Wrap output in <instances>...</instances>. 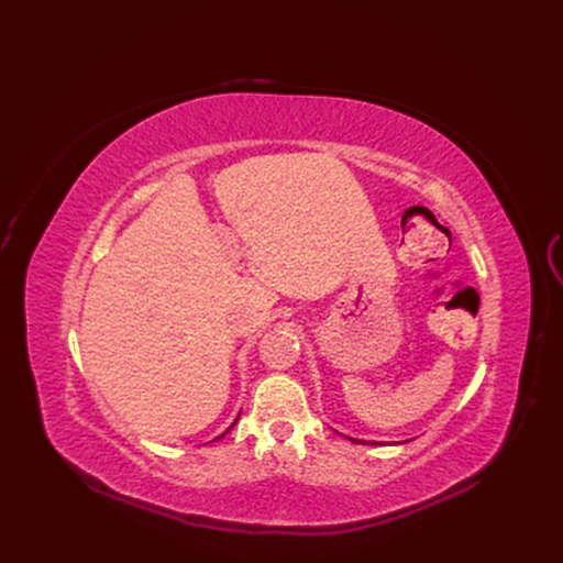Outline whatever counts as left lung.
Instances as JSON below:
<instances>
[{
	"instance_id": "8db88e82",
	"label": "left lung",
	"mask_w": 563,
	"mask_h": 563,
	"mask_svg": "<svg viewBox=\"0 0 563 563\" xmlns=\"http://www.w3.org/2000/svg\"><path fill=\"white\" fill-rule=\"evenodd\" d=\"M349 440H353V442H363V440H356V438H349Z\"/></svg>"
}]
</instances>
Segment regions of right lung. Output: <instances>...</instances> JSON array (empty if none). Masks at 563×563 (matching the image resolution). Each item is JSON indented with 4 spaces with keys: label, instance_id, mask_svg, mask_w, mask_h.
Wrapping results in <instances>:
<instances>
[{
    "label": "right lung",
    "instance_id": "obj_1",
    "mask_svg": "<svg viewBox=\"0 0 563 563\" xmlns=\"http://www.w3.org/2000/svg\"><path fill=\"white\" fill-rule=\"evenodd\" d=\"M232 427H234V424H232ZM232 427H230V429H232ZM225 433H228V431H225ZM219 438H221V435H219Z\"/></svg>",
    "mask_w": 563,
    "mask_h": 563
}]
</instances>
